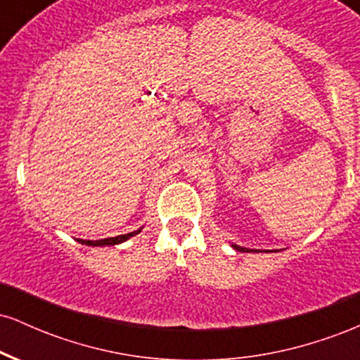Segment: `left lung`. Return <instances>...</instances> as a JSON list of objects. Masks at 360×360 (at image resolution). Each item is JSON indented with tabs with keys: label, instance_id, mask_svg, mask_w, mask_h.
<instances>
[{
	"label": "left lung",
	"instance_id": "8db88e82",
	"mask_svg": "<svg viewBox=\"0 0 360 360\" xmlns=\"http://www.w3.org/2000/svg\"><path fill=\"white\" fill-rule=\"evenodd\" d=\"M230 245H232V249L240 250V252H259V250H255V249H247V247H240V245H237V243H230Z\"/></svg>",
	"mask_w": 360,
	"mask_h": 360
}]
</instances>
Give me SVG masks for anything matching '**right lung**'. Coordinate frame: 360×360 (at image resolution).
<instances>
[{
	"label": "right lung",
	"mask_w": 360,
	"mask_h": 360,
	"mask_svg": "<svg viewBox=\"0 0 360 360\" xmlns=\"http://www.w3.org/2000/svg\"><path fill=\"white\" fill-rule=\"evenodd\" d=\"M143 226H140L139 230H135V232H130V233H125V235H118V237H110V238H101V240H82V238H77V242L82 243V245H89V247H105V245H118V243H123L127 242L128 238L135 237V235H139L142 232Z\"/></svg>",
	"instance_id": "1"
}]
</instances>
